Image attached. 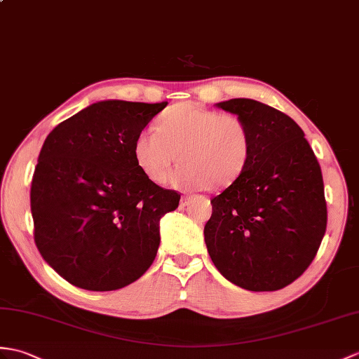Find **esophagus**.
<instances>
[{
  "instance_id": "34e87169",
  "label": "esophagus",
  "mask_w": 359,
  "mask_h": 359,
  "mask_svg": "<svg viewBox=\"0 0 359 359\" xmlns=\"http://www.w3.org/2000/svg\"><path fill=\"white\" fill-rule=\"evenodd\" d=\"M191 202V196H182L180 197V205L182 206H187Z\"/></svg>"
}]
</instances>
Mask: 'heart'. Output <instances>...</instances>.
<instances>
[{"label":"heart","mask_w":359,"mask_h":359,"mask_svg":"<svg viewBox=\"0 0 359 359\" xmlns=\"http://www.w3.org/2000/svg\"><path fill=\"white\" fill-rule=\"evenodd\" d=\"M252 153V136L237 114L210 110L193 102L176 104L159 116L156 130H142L133 142V157L153 183L177 189L217 191L234 183Z\"/></svg>","instance_id":"1"}]
</instances>
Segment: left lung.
Wrapping results in <instances>:
<instances>
[{
	"instance_id": "1",
	"label": "left lung",
	"mask_w": 359,
	"mask_h": 359,
	"mask_svg": "<svg viewBox=\"0 0 359 359\" xmlns=\"http://www.w3.org/2000/svg\"><path fill=\"white\" fill-rule=\"evenodd\" d=\"M217 107L246 122L252 153L240 177L211 200L208 252L240 287L283 289L309 268L326 232L320 163L287 114L245 97Z\"/></svg>"
}]
</instances>
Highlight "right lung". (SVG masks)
Segmentation results:
<instances>
[{"label":"right lung","mask_w":359,"mask_h":359,"mask_svg":"<svg viewBox=\"0 0 359 359\" xmlns=\"http://www.w3.org/2000/svg\"><path fill=\"white\" fill-rule=\"evenodd\" d=\"M166 104H91L55 127L41 148L30 189L33 236L73 286L121 289L154 262L159 222L180 194L142 174L133 142Z\"/></svg>","instance_id":"obj_1"}]
</instances>
